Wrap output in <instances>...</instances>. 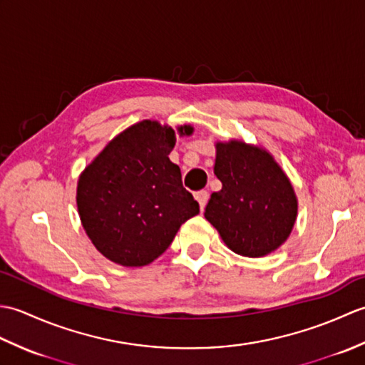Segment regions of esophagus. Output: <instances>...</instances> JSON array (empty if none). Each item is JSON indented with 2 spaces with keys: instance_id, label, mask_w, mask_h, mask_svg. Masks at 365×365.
<instances>
[{
  "instance_id": "34e87169",
  "label": "esophagus",
  "mask_w": 365,
  "mask_h": 365,
  "mask_svg": "<svg viewBox=\"0 0 365 365\" xmlns=\"http://www.w3.org/2000/svg\"><path fill=\"white\" fill-rule=\"evenodd\" d=\"M195 197H196V200L199 202L200 210L204 212V208L207 205V200H208V192L207 191H197L196 195H195Z\"/></svg>"
}]
</instances>
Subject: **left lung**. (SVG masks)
I'll return each instance as SVG.
<instances>
[{
  "label": "left lung",
  "instance_id": "8db88e82",
  "mask_svg": "<svg viewBox=\"0 0 365 365\" xmlns=\"http://www.w3.org/2000/svg\"><path fill=\"white\" fill-rule=\"evenodd\" d=\"M215 175L222 188L205 207V220L224 245L245 257H265L290 237L298 199L290 178L262 145L216 141Z\"/></svg>",
  "mask_w": 365,
  "mask_h": 365
}]
</instances>
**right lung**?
<instances>
[{
  "label": "right lung",
  "instance_id": "obj_1",
  "mask_svg": "<svg viewBox=\"0 0 365 365\" xmlns=\"http://www.w3.org/2000/svg\"><path fill=\"white\" fill-rule=\"evenodd\" d=\"M177 131L145 119L114 136L84 168L76 207L97 251L122 267H144L165 252L199 204L183 188L180 168L169 160Z\"/></svg>",
  "mask_w": 365,
  "mask_h": 365
}]
</instances>
